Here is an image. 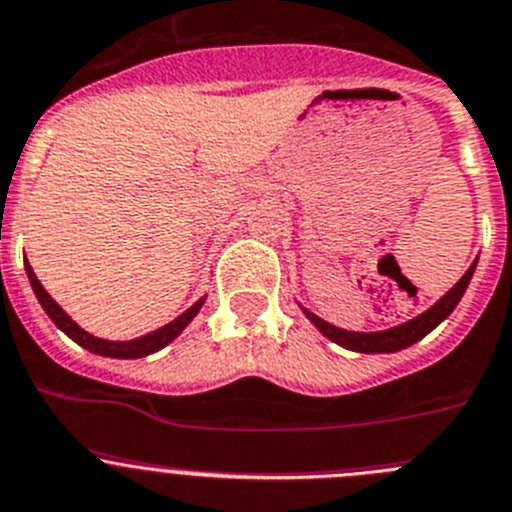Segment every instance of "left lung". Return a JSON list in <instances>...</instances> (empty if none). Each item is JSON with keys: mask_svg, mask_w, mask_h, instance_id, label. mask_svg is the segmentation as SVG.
Listing matches in <instances>:
<instances>
[{"mask_svg": "<svg viewBox=\"0 0 512 512\" xmlns=\"http://www.w3.org/2000/svg\"><path fill=\"white\" fill-rule=\"evenodd\" d=\"M475 267H477V260L467 267L465 275H462V278L457 280V283L452 285V288L447 290V293H444L442 298L432 305V308L424 310L422 315H417V318H412V321L401 323V326H394V328H386V331H374V333L343 331V328L331 326V323H326L315 313H310L308 308H303V313L308 315V321L313 323V326L318 328L323 336L331 338V341L338 343V346L348 348V351L394 353V351H401V348H409L412 343L422 341L429 331H434V328H437L439 323H442L444 318H447V315L457 308V303H460L462 295H465L467 285H470Z\"/></svg>", "mask_w": 512, "mask_h": 512, "instance_id": "8db88e82", "label": "left lung"}]
</instances>
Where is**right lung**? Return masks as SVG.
<instances>
[{
	"mask_svg": "<svg viewBox=\"0 0 512 512\" xmlns=\"http://www.w3.org/2000/svg\"><path fill=\"white\" fill-rule=\"evenodd\" d=\"M25 270H27V278H30V285H32V290H35L37 300H40V305L45 308V313L50 315V321L55 323V326L60 328L65 336L73 338L78 346L88 348L90 353H98V356H108V358H143V356H148V353L161 351V348L169 346V343L174 341V338L179 336V333L184 331L191 321H194V315H197L199 308L204 305V298H199L197 303L191 305L189 310H184L179 318H174L171 323L161 326L159 331L146 333V336L133 338V341H105V338H95L93 333L83 331V328H80L78 323H75L73 318H70V315L50 298V293L42 288V283L37 280V275L32 272L30 262L27 260H25Z\"/></svg>",
	"mask_w": 512,
	"mask_h": 512,
	"instance_id": "1",
	"label": "right lung"
}]
</instances>
